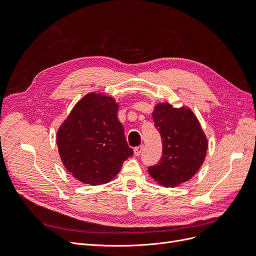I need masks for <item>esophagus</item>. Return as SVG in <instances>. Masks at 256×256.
<instances>
[{"label":"esophagus","instance_id":"esophagus-1","mask_svg":"<svg viewBox=\"0 0 256 256\" xmlns=\"http://www.w3.org/2000/svg\"><path fill=\"white\" fill-rule=\"evenodd\" d=\"M143 148H144L143 146H138V147H136V148H134V154H136V156H140V154H141L142 152H143Z\"/></svg>","mask_w":256,"mask_h":256}]
</instances>
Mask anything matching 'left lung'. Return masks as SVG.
Segmentation results:
<instances>
[{
	"label": "left lung",
	"mask_w": 256,
	"mask_h": 256,
	"mask_svg": "<svg viewBox=\"0 0 256 256\" xmlns=\"http://www.w3.org/2000/svg\"><path fill=\"white\" fill-rule=\"evenodd\" d=\"M152 120L162 138V156L148 166L150 175L168 187L190 180L203 164L208 147L196 116L189 108L164 102L154 106Z\"/></svg>",
	"instance_id": "left-lung-1"
}]
</instances>
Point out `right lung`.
<instances>
[{
    "mask_svg": "<svg viewBox=\"0 0 256 256\" xmlns=\"http://www.w3.org/2000/svg\"><path fill=\"white\" fill-rule=\"evenodd\" d=\"M118 111V104L112 97L90 92L58 128L60 156L76 180L92 186L109 182L134 154Z\"/></svg>",
    "mask_w": 256,
    "mask_h": 256,
    "instance_id": "obj_1",
    "label": "right lung"
}]
</instances>
